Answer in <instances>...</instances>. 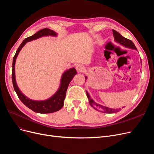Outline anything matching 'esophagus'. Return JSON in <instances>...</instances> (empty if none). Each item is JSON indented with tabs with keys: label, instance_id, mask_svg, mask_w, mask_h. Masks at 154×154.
I'll list each match as a JSON object with an SVG mask.
<instances>
[{
	"label": "esophagus",
	"instance_id": "1",
	"mask_svg": "<svg viewBox=\"0 0 154 154\" xmlns=\"http://www.w3.org/2000/svg\"><path fill=\"white\" fill-rule=\"evenodd\" d=\"M84 69H85L84 67L81 64H79L76 66V70L78 72H82L84 70Z\"/></svg>",
	"mask_w": 154,
	"mask_h": 154
}]
</instances>
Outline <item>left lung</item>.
<instances>
[{
    "mask_svg": "<svg viewBox=\"0 0 154 154\" xmlns=\"http://www.w3.org/2000/svg\"><path fill=\"white\" fill-rule=\"evenodd\" d=\"M113 32V35H114V37L115 38V41L119 43L120 45H122L124 47H126L127 48H132V49L137 50V48L134 44L131 41V40H128L125 37H124L122 35H120L118 32H117L115 30H112ZM142 62V61H141ZM85 79H87V77H85ZM87 93V96L88 99V102H89V103L91 106L95 110L100 111L101 112L103 113H114L116 112L119 110H120V109H110L107 107H103L100 104L97 103L94 101V100L91 97V96L88 94V93L86 91Z\"/></svg>",
    "mask_w": 154,
    "mask_h": 154,
    "instance_id": "1",
    "label": "left lung"
}]
</instances>
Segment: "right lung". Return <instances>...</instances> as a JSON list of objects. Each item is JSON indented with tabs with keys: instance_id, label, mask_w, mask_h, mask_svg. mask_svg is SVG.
Listing matches in <instances>:
<instances>
[{
	"instance_id": "add662e5",
	"label": "right lung",
	"mask_w": 154,
	"mask_h": 154,
	"mask_svg": "<svg viewBox=\"0 0 154 154\" xmlns=\"http://www.w3.org/2000/svg\"><path fill=\"white\" fill-rule=\"evenodd\" d=\"M56 36L57 33L52 30L49 29H43L40 30L35 34L23 40V41L21 43L18 49L16 52L12 62V80L14 90L19 97V99L21 102L27 106L28 108L33 110L37 113H40V114H49V113H53L59 110L63 107L64 104V100L66 98V92L69 86V83L72 80L76 74L77 71L75 68H71L66 70L62 75L60 80V85L58 91L56 93L53 95L51 97L45 100H33L29 99L28 97L23 95L16 83L15 75V63L17 57L22 49V48L26 45L27 42L32 41V40H35L38 38H40L43 36Z\"/></svg>"
}]
</instances>
